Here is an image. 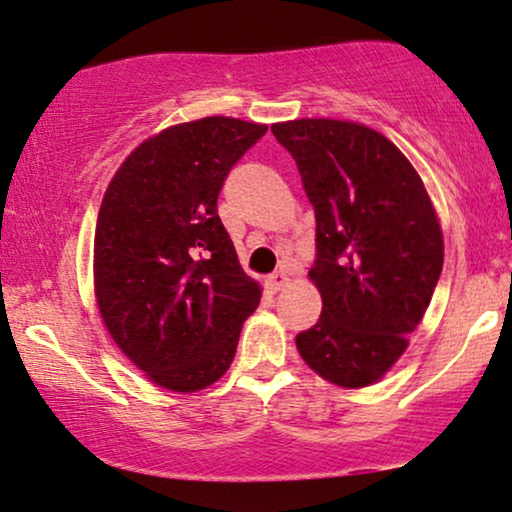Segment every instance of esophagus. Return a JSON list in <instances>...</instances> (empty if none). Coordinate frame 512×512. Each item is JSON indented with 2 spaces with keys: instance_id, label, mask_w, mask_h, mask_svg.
<instances>
[{
  "instance_id": "esophagus-1",
  "label": "esophagus",
  "mask_w": 512,
  "mask_h": 512,
  "mask_svg": "<svg viewBox=\"0 0 512 512\" xmlns=\"http://www.w3.org/2000/svg\"><path fill=\"white\" fill-rule=\"evenodd\" d=\"M287 282H289V277H287L285 270H275L273 275H268V285H270V289H273V292H280V289L285 287Z\"/></svg>"
}]
</instances>
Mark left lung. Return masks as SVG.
<instances>
[{"mask_svg": "<svg viewBox=\"0 0 512 512\" xmlns=\"http://www.w3.org/2000/svg\"><path fill=\"white\" fill-rule=\"evenodd\" d=\"M315 211L311 280L318 323L301 358L339 387H368L406 351L444 266L432 201L410 161L377 130L330 118L273 125Z\"/></svg>", "mask_w": 512, "mask_h": 512, "instance_id": "left-lung-1", "label": "left lung"}]
</instances>
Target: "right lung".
Segmentation results:
<instances>
[{
    "label": "right lung",
    "mask_w": 512,
    "mask_h": 512,
    "mask_svg": "<svg viewBox=\"0 0 512 512\" xmlns=\"http://www.w3.org/2000/svg\"><path fill=\"white\" fill-rule=\"evenodd\" d=\"M266 125L211 116L142 142L106 189L94 289L106 330L151 382L197 391L225 375L261 287L218 216L232 166Z\"/></svg>",
    "instance_id": "1"
}]
</instances>
